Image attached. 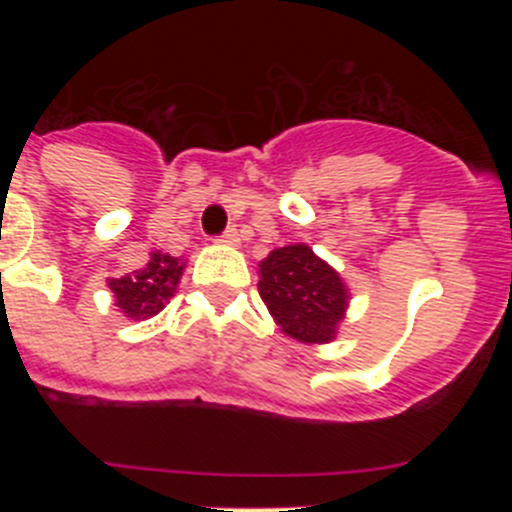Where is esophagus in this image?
<instances>
[{"mask_svg":"<svg viewBox=\"0 0 512 512\" xmlns=\"http://www.w3.org/2000/svg\"><path fill=\"white\" fill-rule=\"evenodd\" d=\"M238 241L241 238H238V230L235 228H228L223 235H217V243H223V246H235Z\"/></svg>","mask_w":512,"mask_h":512,"instance_id":"34e87169","label":"esophagus"}]
</instances>
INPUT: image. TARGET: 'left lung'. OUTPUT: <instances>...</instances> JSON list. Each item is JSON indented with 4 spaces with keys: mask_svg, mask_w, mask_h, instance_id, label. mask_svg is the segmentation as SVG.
I'll use <instances>...</instances> for the list:
<instances>
[{
    "mask_svg": "<svg viewBox=\"0 0 512 512\" xmlns=\"http://www.w3.org/2000/svg\"><path fill=\"white\" fill-rule=\"evenodd\" d=\"M259 295L279 328L302 343L333 341L348 307L338 271L305 243L274 248L261 261Z\"/></svg>",
    "mask_w": 512,
    "mask_h": 512,
    "instance_id": "1",
    "label": "left lung"
}]
</instances>
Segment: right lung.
Listing matches in <instances>:
<instances>
[{"mask_svg":"<svg viewBox=\"0 0 512 512\" xmlns=\"http://www.w3.org/2000/svg\"><path fill=\"white\" fill-rule=\"evenodd\" d=\"M184 261L169 253L153 251L143 266L120 279H110L115 305L125 312V318L146 320L164 310L174 297L176 284L182 279Z\"/></svg>","mask_w":512,"mask_h":512,"instance_id":"add662e5","label":"right lung"}]
</instances>
